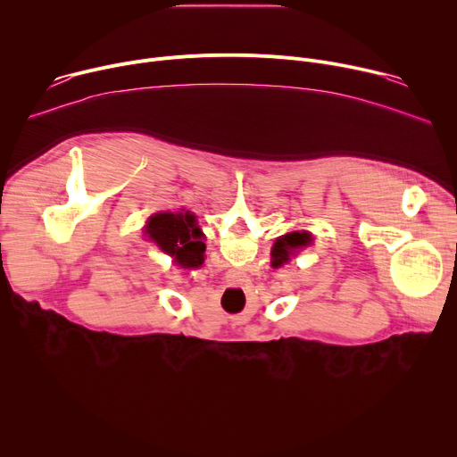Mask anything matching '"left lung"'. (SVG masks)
Wrapping results in <instances>:
<instances>
[{
  "mask_svg": "<svg viewBox=\"0 0 457 457\" xmlns=\"http://www.w3.org/2000/svg\"><path fill=\"white\" fill-rule=\"evenodd\" d=\"M312 244V235L309 231H291L287 235H282L275 240L271 249V266L280 268L287 264L291 256L302 249Z\"/></svg>",
  "mask_w": 457,
  "mask_h": 457,
  "instance_id": "obj_1",
  "label": "left lung"
}]
</instances>
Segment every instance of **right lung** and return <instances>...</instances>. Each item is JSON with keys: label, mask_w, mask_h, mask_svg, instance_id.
<instances>
[{"label": "right lung", "mask_w": 457, "mask_h": 457, "mask_svg": "<svg viewBox=\"0 0 457 457\" xmlns=\"http://www.w3.org/2000/svg\"><path fill=\"white\" fill-rule=\"evenodd\" d=\"M146 233L180 268L193 270L204 264L206 244L189 212L155 213L146 224Z\"/></svg>", "instance_id": "obj_1"}]
</instances>
